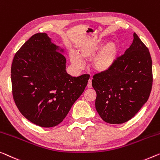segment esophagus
<instances>
[{"mask_svg": "<svg viewBox=\"0 0 160 160\" xmlns=\"http://www.w3.org/2000/svg\"><path fill=\"white\" fill-rule=\"evenodd\" d=\"M88 88H92V80L91 79H90L89 80H88Z\"/></svg>", "mask_w": 160, "mask_h": 160, "instance_id": "obj_1", "label": "esophagus"}]
</instances>
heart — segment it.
<instances>
[{"label": "heart", "instance_id": "heart-1", "mask_svg": "<svg viewBox=\"0 0 160 160\" xmlns=\"http://www.w3.org/2000/svg\"><path fill=\"white\" fill-rule=\"evenodd\" d=\"M103 44L101 39H97L90 44L81 47L78 54L75 52L70 54V60L72 65L77 69H81L84 65L83 59H90L93 57ZM118 54V46L114 42H108L104 45L92 60V66L95 70L105 72L110 70L115 64Z\"/></svg>", "mask_w": 160, "mask_h": 160}]
</instances>
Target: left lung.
<instances>
[{
  "mask_svg": "<svg viewBox=\"0 0 160 160\" xmlns=\"http://www.w3.org/2000/svg\"><path fill=\"white\" fill-rule=\"evenodd\" d=\"M95 108L106 123L126 122L148 100L152 87V62L149 49L136 33L133 42L117 57L110 70L93 75Z\"/></svg>",
  "mask_w": 160,
  "mask_h": 160,
  "instance_id": "left-lung-1",
  "label": "left lung"
}]
</instances>
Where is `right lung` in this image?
I'll return each instance as SVG.
<instances>
[{
	"label": "right lung",
	"mask_w": 160,
	"mask_h": 160,
	"mask_svg": "<svg viewBox=\"0 0 160 160\" xmlns=\"http://www.w3.org/2000/svg\"><path fill=\"white\" fill-rule=\"evenodd\" d=\"M64 50L45 33L33 35L19 49L11 65L13 100L19 111L42 127L58 125L84 91L90 75L66 72Z\"/></svg>",
	"instance_id": "add662e5"
}]
</instances>
